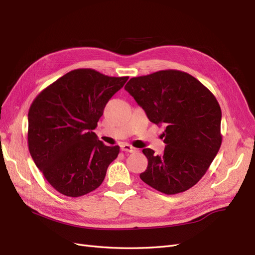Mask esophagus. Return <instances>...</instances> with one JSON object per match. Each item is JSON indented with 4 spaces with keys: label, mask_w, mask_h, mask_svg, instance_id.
<instances>
[{
    "label": "esophagus",
    "mask_w": 255,
    "mask_h": 255,
    "mask_svg": "<svg viewBox=\"0 0 255 255\" xmlns=\"http://www.w3.org/2000/svg\"><path fill=\"white\" fill-rule=\"evenodd\" d=\"M120 146H121V150H122V151H125V152L133 153V152H135V151H136V150H135V148H133L132 145H129V144H128V143H122Z\"/></svg>",
    "instance_id": "esophagus-1"
}]
</instances>
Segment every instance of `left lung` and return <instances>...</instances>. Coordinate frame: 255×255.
I'll use <instances>...</instances> for the list:
<instances>
[{
  "instance_id": "obj_1",
  "label": "left lung",
  "mask_w": 255,
  "mask_h": 255,
  "mask_svg": "<svg viewBox=\"0 0 255 255\" xmlns=\"http://www.w3.org/2000/svg\"><path fill=\"white\" fill-rule=\"evenodd\" d=\"M125 89L151 122L166 127L164 154L143 149L148 167L140 179L166 195L191 188L220 149L221 110L202 83L179 70H161L130 79Z\"/></svg>"
}]
</instances>
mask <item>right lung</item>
I'll list each match as a JSON object with an SVG mask.
<instances>
[{
    "label": "right lung",
    "instance_id": "add662e5",
    "mask_svg": "<svg viewBox=\"0 0 255 255\" xmlns=\"http://www.w3.org/2000/svg\"><path fill=\"white\" fill-rule=\"evenodd\" d=\"M128 79L76 69L43 89L30 105L29 153L45 180L60 194L81 197L104 181L120 146L105 145L94 129L106 103Z\"/></svg>",
    "mask_w": 255,
    "mask_h": 255
}]
</instances>
